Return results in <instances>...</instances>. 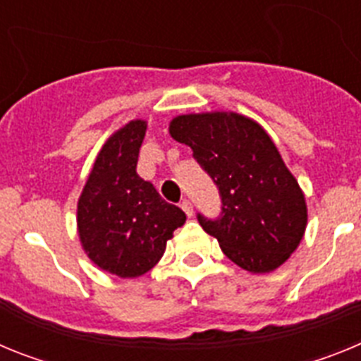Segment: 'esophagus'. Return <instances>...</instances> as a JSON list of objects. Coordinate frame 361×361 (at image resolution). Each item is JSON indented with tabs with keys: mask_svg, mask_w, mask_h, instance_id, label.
Returning a JSON list of instances; mask_svg holds the SVG:
<instances>
[{
	"mask_svg": "<svg viewBox=\"0 0 361 361\" xmlns=\"http://www.w3.org/2000/svg\"><path fill=\"white\" fill-rule=\"evenodd\" d=\"M180 208L184 209V213H186L188 216H191V215H193V204H191V200L184 199L183 202H180Z\"/></svg>",
	"mask_w": 361,
	"mask_h": 361,
	"instance_id": "esophagus-1",
	"label": "esophagus"
}]
</instances>
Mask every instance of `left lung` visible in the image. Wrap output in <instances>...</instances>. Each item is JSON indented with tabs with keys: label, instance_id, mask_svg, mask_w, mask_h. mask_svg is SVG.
Here are the masks:
<instances>
[{
	"label": "left lung",
	"instance_id": "left-lung-1",
	"mask_svg": "<svg viewBox=\"0 0 361 361\" xmlns=\"http://www.w3.org/2000/svg\"><path fill=\"white\" fill-rule=\"evenodd\" d=\"M175 141L219 188L220 215L197 213L226 257L251 273H269L298 247L307 224L304 193L275 142L255 121L238 114H191L171 121Z\"/></svg>",
	"mask_w": 361,
	"mask_h": 361
}]
</instances>
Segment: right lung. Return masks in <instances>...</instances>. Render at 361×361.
<instances>
[{
  "mask_svg": "<svg viewBox=\"0 0 361 361\" xmlns=\"http://www.w3.org/2000/svg\"><path fill=\"white\" fill-rule=\"evenodd\" d=\"M145 121H132L99 152L78 204L79 238L101 269L135 279L164 255L166 242L186 222L152 183L137 175Z\"/></svg>",
  "mask_w": 361,
  "mask_h": 361,
  "instance_id": "right-lung-1",
  "label": "right lung"
}]
</instances>
